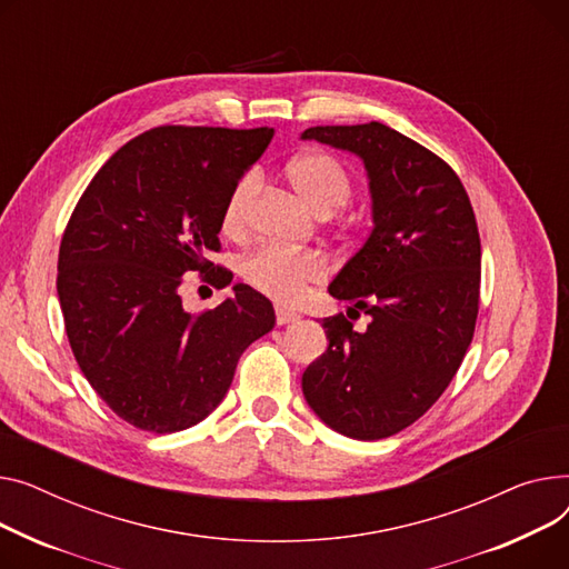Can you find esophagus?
<instances>
[{
    "label": "esophagus",
    "instance_id": "1",
    "mask_svg": "<svg viewBox=\"0 0 569 569\" xmlns=\"http://www.w3.org/2000/svg\"><path fill=\"white\" fill-rule=\"evenodd\" d=\"M298 319H300L298 312H293V310H289V308H282V306L276 308V321H278V326H287V323H293V321H298Z\"/></svg>",
    "mask_w": 569,
    "mask_h": 569
}]
</instances>
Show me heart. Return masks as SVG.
Here are the masks:
<instances>
[{
    "mask_svg": "<svg viewBox=\"0 0 569 569\" xmlns=\"http://www.w3.org/2000/svg\"><path fill=\"white\" fill-rule=\"evenodd\" d=\"M287 177L300 199L319 216H330L349 202L353 192L351 174L345 164L323 151H310L289 162ZM259 190V172H246L229 190L222 207V231L229 239H243L248 233L250 209ZM243 278L257 291L278 303L291 306L308 289L328 276V259L317 250H284L261 246L243 259Z\"/></svg>",
    "mask_w": 569,
    "mask_h": 569,
    "instance_id": "b5f03b06",
    "label": "heart"
}]
</instances>
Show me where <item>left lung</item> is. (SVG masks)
<instances>
[{
    "label": "left lung",
    "instance_id": "left-lung-1",
    "mask_svg": "<svg viewBox=\"0 0 569 569\" xmlns=\"http://www.w3.org/2000/svg\"><path fill=\"white\" fill-rule=\"evenodd\" d=\"M303 140L362 158L375 220L328 287L370 323L358 332L342 312L321 321L328 347L303 372V395L345 437L386 439L437 402L473 340L476 213L446 160L379 121L315 126Z\"/></svg>",
    "mask_w": 569,
    "mask_h": 569
}]
</instances>
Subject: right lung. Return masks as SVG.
Returning <instances> with one entry per match:
<instances>
[{
    "mask_svg": "<svg viewBox=\"0 0 569 569\" xmlns=\"http://www.w3.org/2000/svg\"><path fill=\"white\" fill-rule=\"evenodd\" d=\"M273 128L160 126L126 142L91 179L63 229L57 293L66 336L98 397L128 425L170 433L204 420L241 353L276 326L248 284L216 310L186 312L197 271L222 289V207Z\"/></svg>",
    "mask_w": 569,
    "mask_h": 569,
    "instance_id": "right-lung-1",
    "label": "right lung"
}]
</instances>
